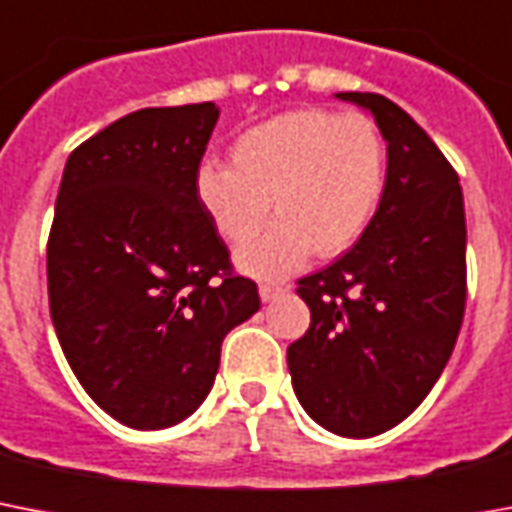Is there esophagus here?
<instances>
[{
  "label": "esophagus",
  "mask_w": 512,
  "mask_h": 512,
  "mask_svg": "<svg viewBox=\"0 0 512 512\" xmlns=\"http://www.w3.org/2000/svg\"><path fill=\"white\" fill-rule=\"evenodd\" d=\"M282 293H285V288H282V285H277V282H264V285H259V296L264 304L275 301V298L282 296Z\"/></svg>",
  "instance_id": "esophagus-1"
}]
</instances>
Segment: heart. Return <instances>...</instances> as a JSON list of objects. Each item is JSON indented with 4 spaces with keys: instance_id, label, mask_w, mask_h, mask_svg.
I'll return each mask as SVG.
<instances>
[{
    "instance_id": "b5f03b06",
    "label": "heart",
    "mask_w": 512,
    "mask_h": 512,
    "mask_svg": "<svg viewBox=\"0 0 512 512\" xmlns=\"http://www.w3.org/2000/svg\"><path fill=\"white\" fill-rule=\"evenodd\" d=\"M386 187V140L367 116L288 110L232 142V166L203 161L195 198L227 243H243L269 214L275 224L237 251L245 275L277 280L309 259L357 243Z\"/></svg>"
}]
</instances>
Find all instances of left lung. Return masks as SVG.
Segmentation results:
<instances>
[{
  "mask_svg": "<svg viewBox=\"0 0 512 512\" xmlns=\"http://www.w3.org/2000/svg\"><path fill=\"white\" fill-rule=\"evenodd\" d=\"M386 140V187L351 251L298 280L312 325L288 346L306 415L370 439L418 410L447 367L465 312L460 179L433 140L383 94L338 92Z\"/></svg>",
  "mask_w": 512,
  "mask_h": 512,
  "instance_id": "left-lung-1",
  "label": "left lung"
}]
</instances>
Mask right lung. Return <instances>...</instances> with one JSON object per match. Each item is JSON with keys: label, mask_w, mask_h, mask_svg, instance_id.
Returning a JSON list of instances; mask_svg holds the SVG:
<instances>
[{"label": "right lung", "mask_w": 512, "mask_h": 512, "mask_svg": "<svg viewBox=\"0 0 512 512\" xmlns=\"http://www.w3.org/2000/svg\"><path fill=\"white\" fill-rule=\"evenodd\" d=\"M216 121L214 102L134 110L68 155L57 192L47 243L57 341L84 391L137 431L198 410L224 335L261 306L195 198Z\"/></svg>", "instance_id": "right-lung-1"}]
</instances>
